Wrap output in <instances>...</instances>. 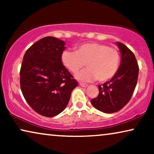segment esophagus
I'll use <instances>...</instances> for the list:
<instances>
[{"label":"esophagus","mask_w":154,"mask_h":154,"mask_svg":"<svg viewBox=\"0 0 154 154\" xmlns=\"http://www.w3.org/2000/svg\"><path fill=\"white\" fill-rule=\"evenodd\" d=\"M80 85L81 86V87H83V88H86V87H88V84H86V83H80Z\"/></svg>","instance_id":"obj_1"}]
</instances>
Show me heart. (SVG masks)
<instances>
[{
    "mask_svg": "<svg viewBox=\"0 0 154 154\" xmlns=\"http://www.w3.org/2000/svg\"><path fill=\"white\" fill-rule=\"evenodd\" d=\"M62 64L75 75L80 81L91 82L96 80L104 82L112 79L119 71L121 55L116 48L99 43H87L75 48V52L64 50L61 54Z\"/></svg>",
    "mask_w": 154,
    "mask_h": 154,
    "instance_id": "obj_1",
    "label": "heart"
}]
</instances>
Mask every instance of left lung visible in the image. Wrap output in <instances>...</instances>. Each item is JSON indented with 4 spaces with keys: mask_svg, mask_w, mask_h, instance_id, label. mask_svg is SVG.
<instances>
[{
    "mask_svg": "<svg viewBox=\"0 0 154 154\" xmlns=\"http://www.w3.org/2000/svg\"><path fill=\"white\" fill-rule=\"evenodd\" d=\"M121 55L119 71L109 81L99 85V95L91 100L94 108L111 113L123 109L133 93L139 75V66L135 56L127 46L116 43Z\"/></svg>",
    "mask_w": 154,
    "mask_h": 154,
    "instance_id": "8db88e82",
    "label": "left lung"
}]
</instances>
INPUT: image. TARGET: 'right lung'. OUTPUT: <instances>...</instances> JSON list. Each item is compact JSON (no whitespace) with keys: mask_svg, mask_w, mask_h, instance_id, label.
Here are the masks:
<instances>
[{"mask_svg":"<svg viewBox=\"0 0 154 154\" xmlns=\"http://www.w3.org/2000/svg\"><path fill=\"white\" fill-rule=\"evenodd\" d=\"M65 42L47 36L25 52L20 70V86L25 100L39 114L53 117L68 104L78 82L61 62Z\"/></svg>","mask_w":154,"mask_h":154,"instance_id":"1","label":"right lung"}]
</instances>
